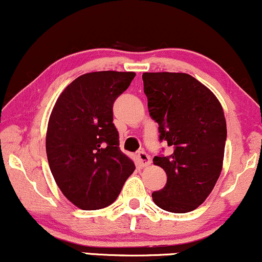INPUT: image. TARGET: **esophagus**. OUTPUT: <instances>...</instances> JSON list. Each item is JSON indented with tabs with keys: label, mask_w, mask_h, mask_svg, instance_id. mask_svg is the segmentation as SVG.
<instances>
[{
	"label": "esophagus",
	"mask_w": 262,
	"mask_h": 262,
	"mask_svg": "<svg viewBox=\"0 0 262 262\" xmlns=\"http://www.w3.org/2000/svg\"><path fill=\"white\" fill-rule=\"evenodd\" d=\"M138 161H139V165L141 167H146L151 163V159L145 151H140V152L138 154Z\"/></svg>",
	"instance_id": "34e87169"
}]
</instances>
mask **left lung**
<instances>
[{"mask_svg": "<svg viewBox=\"0 0 262 262\" xmlns=\"http://www.w3.org/2000/svg\"><path fill=\"white\" fill-rule=\"evenodd\" d=\"M143 81L160 141L172 147L171 155L154 157L167 183L154 191L152 200L168 212H189L204 203L221 174L227 139L222 106L189 74L144 73Z\"/></svg>", "mask_w": 262, "mask_h": 262, "instance_id": "1", "label": "left lung"}]
</instances>
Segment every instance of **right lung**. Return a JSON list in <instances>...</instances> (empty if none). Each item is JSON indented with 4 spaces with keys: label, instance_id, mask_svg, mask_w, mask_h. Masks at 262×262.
I'll list each match as a JSON object with an SVG mask.
<instances>
[{
    "label": "right lung",
    "instance_id": "right-lung-1",
    "mask_svg": "<svg viewBox=\"0 0 262 262\" xmlns=\"http://www.w3.org/2000/svg\"><path fill=\"white\" fill-rule=\"evenodd\" d=\"M134 77L115 71L80 75L62 91L50 116V169L63 195L81 210L111 205L135 169L119 149L112 122L113 102Z\"/></svg>",
    "mask_w": 262,
    "mask_h": 262
}]
</instances>
